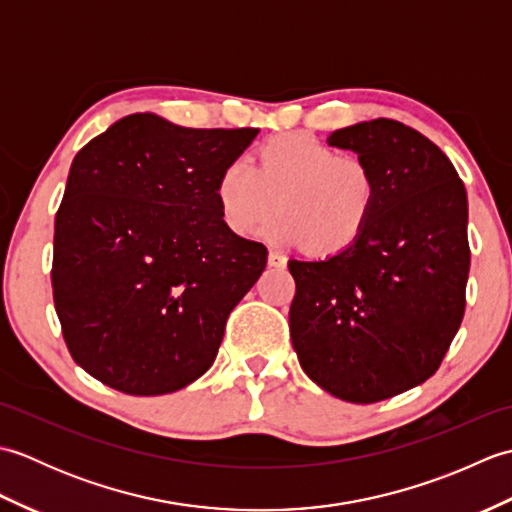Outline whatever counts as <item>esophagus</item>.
<instances>
[{"mask_svg":"<svg viewBox=\"0 0 512 512\" xmlns=\"http://www.w3.org/2000/svg\"><path fill=\"white\" fill-rule=\"evenodd\" d=\"M268 264L275 266V268H284L286 266V257L277 253V250H270L268 253Z\"/></svg>","mask_w":512,"mask_h":512,"instance_id":"esophagus-1","label":"esophagus"}]
</instances>
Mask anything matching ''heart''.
I'll use <instances>...</instances> for the list:
<instances>
[{
    "label": "heart",
    "mask_w": 512,
    "mask_h": 512,
    "mask_svg": "<svg viewBox=\"0 0 512 512\" xmlns=\"http://www.w3.org/2000/svg\"><path fill=\"white\" fill-rule=\"evenodd\" d=\"M217 206L237 235H255L275 209L266 237L277 244L306 242L310 253L350 248L374 213L378 187L363 158L343 154L306 132L281 134L257 149L253 167L242 160L217 178Z\"/></svg>",
    "instance_id": "1"
}]
</instances>
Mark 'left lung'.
I'll return each mask as SVG.
<instances>
[{
    "instance_id": "left-lung-1",
    "label": "left lung",
    "mask_w": 512,
    "mask_h": 512,
    "mask_svg": "<svg viewBox=\"0 0 512 512\" xmlns=\"http://www.w3.org/2000/svg\"><path fill=\"white\" fill-rule=\"evenodd\" d=\"M374 171L378 198L356 242L290 259V336L328 394L369 405L436 374L464 317L471 250L466 189L438 145L389 118L336 129Z\"/></svg>"
}]
</instances>
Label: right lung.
I'll return each mask as SVG.
<instances>
[{
    "label": "right lung",
    "instance_id": "1",
    "mask_svg": "<svg viewBox=\"0 0 512 512\" xmlns=\"http://www.w3.org/2000/svg\"><path fill=\"white\" fill-rule=\"evenodd\" d=\"M255 136L145 112L74 156L54 220V308L76 365L103 385L162 396L213 365L268 259L226 226L215 195Z\"/></svg>",
    "mask_w": 512,
    "mask_h": 512
}]
</instances>
